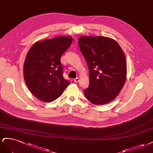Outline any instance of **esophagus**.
Segmentation results:
<instances>
[{
    "label": "esophagus",
    "mask_w": 153,
    "mask_h": 153,
    "mask_svg": "<svg viewBox=\"0 0 153 153\" xmlns=\"http://www.w3.org/2000/svg\"><path fill=\"white\" fill-rule=\"evenodd\" d=\"M79 77H76V79H74V81L75 82H78L79 81Z\"/></svg>",
    "instance_id": "34e87169"
}]
</instances>
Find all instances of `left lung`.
<instances>
[{"label": "left lung", "mask_w": 153, "mask_h": 153, "mask_svg": "<svg viewBox=\"0 0 153 153\" xmlns=\"http://www.w3.org/2000/svg\"><path fill=\"white\" fill-rule=\"evenodd\" d=\"M78 44L89 68V87L84 94L93 104H107L115 99L125 83V53L119 44L107 37L83 36Z\"/></svg>", "instance_id": "1"}]
</instances>
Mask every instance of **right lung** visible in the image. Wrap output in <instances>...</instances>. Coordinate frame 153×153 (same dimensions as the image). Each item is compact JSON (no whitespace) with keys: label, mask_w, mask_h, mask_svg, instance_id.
<instances>
[{"label":"right lung","mask_w":153,"mask_h":153,"mask_svg":"<svg viewBox=\"0 0 153 153\" xmlns=\"http://www.w3.org/2000/svg\"><path fill=\"white\" fill-rule=\"evenodd\" d=\"M72 37L60 36L34 43L23 65L28 90L40 100L51 102L60 97L71 82L63 77L60 58L70 47Z\"/></svg>","instance_id":"1"}]
</instances>
